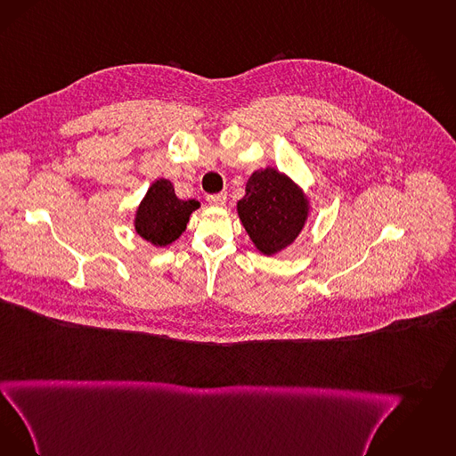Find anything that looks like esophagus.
<instances>
[{
    "label": "esophagus",
    "mask_w": 456,
    "mask_h": 456,
    "mask_svg": "<svg viewBox=\"0 0 456 456\" xmlns=\"http://www.w3.org/2000/svg\"><path fill=\"white\" fill-rule=\"evenodd\" d=\"M207 200H208V204L210 205L222 207V205H225L227 195H225V191H222V193H214V195H208V197H207Z\"/></svg>",
    "instance_id": "1"
}]
</instances>
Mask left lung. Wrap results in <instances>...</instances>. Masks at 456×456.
<instances>
[{
  "label": "left lung",
  "mask_w": 456,
  "mask_h": 456,
  "mask_svg": "<svg viewBox=\"0 0 456 456\" xmlns=\"http://www.w3.org/2000/svg\"><path fill=\"white\" fill-rule=\"evenodd\" d=\"M237 212L254 246L271 256L297 239L306 220L308 202L286 175L266 168L252 173Z\"/></svg>",
  "instance_id": "left-lung-1"
}]
</instances>
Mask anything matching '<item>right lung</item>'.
<instances>
[{
    "instance_id": "add662e5",
    "label": "right lung",
    "mask_w": 456,
    "mask_h": 456,
    "mask_svg": "<svg viewBox=\"0 0 456 456\" xmlns=\"http://www.w3.org/2000/svg\"><path fill=\"white\" fill-rule=\"evenodd\" d=\"M197 200H180L172 182L159 178L142 199L136 212V232L155 246H168L185 231Z\"/></svg>"
}]
</instances>
